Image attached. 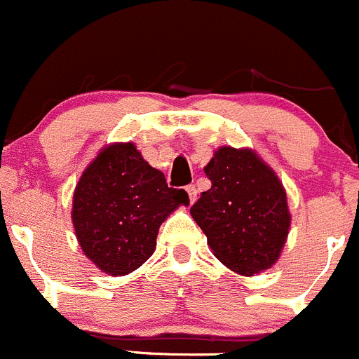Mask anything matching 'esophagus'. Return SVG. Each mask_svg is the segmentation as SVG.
Wrapping results in <instances>:
<instances>
[{"label":"esophagus","instance_id":"obj_1","mask_svg":"<svg viewBox=\"0 0 359 359\" xmlns=\"http://www.w3.org/2000/svg\"><path fill=\"white\" fill-rule=\"evenodd\" d=\"M184 190L188 191V197H190V202L194 204L195 201H197V188H195V184H188Z\"/></svg>","mask_w":359,"mask_h":359}]
</instances>
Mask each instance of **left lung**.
I'll list each match as a JSON object with an SVG mask.
<instances>
[{
	"mask_svg": "<svg viewBox=\"0 0 359 359\" xmlns=\"http://www.w3.org/2000/svg\"><path fill=\"white\" fill-rule=\"evenodd\" d=\"M211 188L190 215L212 255L241 276L271 269L288 239L292 215L281 180L251 148L219 147L204 168Z\"/></svg>",
	"mask_w": 359,
	"mask_h": 359,
	"instance_id": "1",
	"label": "left lung"
}]
</instances>
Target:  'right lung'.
<instances>
[{
	"label": "right lung",
	"mask_w": 359,
	"mask_h": 359,
	"mask_svg": "<svg viewBox=\"0 0 359 359\" xmlns=\"http://www.w3.org/2000/svg\"><path fill=\"white\" fill-rule=\"evenodd\" d=\"M188 204L136 144L111 143L81 172L71 219L85 257L104 274L127 276L154 255L168 216Z\"/></svg>",
	"instance_id": "add662e5"
}]
</instances>
